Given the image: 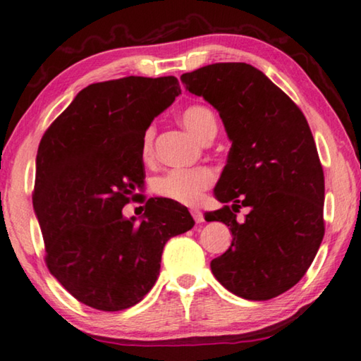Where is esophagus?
<instances>
[{
    "mask_svg": "<svg viewBox=\"0 0 361 361\" xmlns=\"http://www.w3.org/2000/svg\"><path fill=\"white\" fill-rule=\"evenodd\" d=\"M192 216H193V219H195V222H197V224L204 222V217H203V212H202V211L193 209V211H192Z\"/></svg>",
    "mask_w": 361,
    "mask_h": 361,
    "instance_id": "esophagus-1",
    "label": "esophagus"
}]
</instances>
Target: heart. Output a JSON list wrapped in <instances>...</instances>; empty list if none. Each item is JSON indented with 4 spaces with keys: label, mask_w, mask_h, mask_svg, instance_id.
Returning a JSON list of instances; mask_svg holds the SVG:
<instances>
[{
    "label": "heart",
    "mask_w": 361,
    "mask_h": 361,
    "mask_svg": "<svg viewBox=\"0 0 361 361\" xmlns=\"http://www.w3.org/2000/svg\"><path fill=\"white\" fill-rule=\"evenodd\" d=\"M180 121L195 137L203 140L211 131H216L214 114L204 105H188L180 111ZM155 128L149 126L142 135V157H152ZM214 182V173L208 168L176 169L155 182V192L164 198L182 204H197L204 190Z\"/></svg>",
    "instance_id": "obj_1"
}]
</instances>
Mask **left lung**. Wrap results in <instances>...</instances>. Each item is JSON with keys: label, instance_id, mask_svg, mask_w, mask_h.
<instances>
[{"label": "left lung", "instance_id": "obj_1", "mask_svg": "<svg viewBox=\"0 0 361 361\" xmlns=\"http://www.w3.org/2000/svg\"><path fill=\"white\" fill-rule=\"evenodd\" d=\"M188 92L219 111L232 140L206 212L224 222L232 245L211 270L230 293L269 300L293 288L314 262L324 235V176L314 135L296 104L261 70L243 62L206 65L180 76ZM241 205L252 211L235 221Z\"/></svg>", "mask_w": 361, "mask_h": 361}]
</instances>
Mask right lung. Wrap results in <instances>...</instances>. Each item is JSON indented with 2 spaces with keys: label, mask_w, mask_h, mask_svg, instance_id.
<instances>
[{
  "label": "right lung",
  "mask_w": 361,
  "mask_h": 361,
  "mask_svg": "<svg viewBox=\"0 0 361 361\" xmlns=\"http://www.w3.org/2000/svg\"><path fill=\"white\" fill-rule=\"evenodd\" d=\"M180 94L176 76L94 82L39 142L33 209L47 269L80 302L118 312L140 302L171 236L195 226L173 200L145 202L139 224L121 209L145 179L142 135Z\"/></svg>",
  "instance_id": "add662e5"
}]
</instances>
